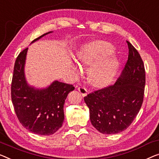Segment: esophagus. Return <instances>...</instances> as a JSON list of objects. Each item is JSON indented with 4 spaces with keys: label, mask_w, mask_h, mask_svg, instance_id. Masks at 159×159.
Here are the masks:
<instances>
[{
    "label": "esophagus",
    "mask_w": 159,
    "mask_h": 159,
    "mask_svg": "<svg viewBox=\"0 0 159 159\" xmlns=\"http://www.w3.org/2000/svg\"><path fill=\"white\" fill-rule=\"evenodd\" d=\"M78 90H79V91L82 94L83 96H86V95H87L88 91L85 87H82V86L79 87V88H78Z\"/></svg>",
    "instance_id": "esophagus-1"
}]
</instances>
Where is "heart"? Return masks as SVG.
Instances as JSON below:
<instances>
[{"label": "heart", "instance_id": "b5f03b06", "mask_svg": "<svg viewBox=\"0 0 159 159\" xmlns=\"http://www.w3.org/2000/svg\"><path fill=\"white\" fill-rule=\"evenodd\" d=\"M114 53L115 48L112 45L107 42L96 41L86 45L78 54V62L79 64L81 66L94 64L89 71V80L93 86H106L114 78L119 66V61L116 58L102 60Z\"/></svg>", "mask_w": 159, "mask_h": 159}]
</instances>
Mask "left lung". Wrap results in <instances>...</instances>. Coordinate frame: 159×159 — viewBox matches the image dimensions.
I'll return each mask as SVG.
<instances>
[{
	"label": "left lung",
	"mask_w": 159,
	"mask_h": 159,
	"mask_svg": "<svg viewBox=\"0 0 159 159\" xmlns=\"http://www.w3.org/2000/svg\"><path fill=\"white\" fill-rule=\"evenodd\" d=\"M126 42L129 56L119 79L113 85L84 97L92 125L103 134H115L126 129L143 103L145 68L138 51Z\"/></svg>",
	"instance_id": "1"
}]
</instances>
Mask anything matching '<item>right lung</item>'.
<instances>
[{
  "instance_id": "add662e5",
  "label": "right lung",
  "mask_w": 159,
  "mask_h": 159,
  "mask_svg": "<svg viewBox=\"0 0 159 159\" xmlns=\"http://www.w3.org/2000/svg\"><path fill=\"white\" fill-rule=\"evenodd\" d=\"M50 33L41 35L33 42ZM27 51L28 48L19 53L14 65L11 83L12 103L23 127L35 134L49 136L62 126L64 120L63 105L68 94L75 88L58 80L43 89L29 86L24 74Z\"/></svg>"
}]
</instances>
